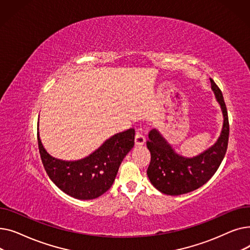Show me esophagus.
Instances as JSON below:
<instances>
[{
  "mask_svg": "<svg viewBox=\"0 0 250 250\" xmlns=\"http://www.w3.org/2000/svg\"><path fill=\"white\" fill-rule=\"evenodd\" d=\"M135 143L137 146H142L145 144V137H144V135L140 132H138L135 136Z\"/></svg>",
  "mask_w": 250,
  "mask_h": 250,
  "instance_id": "esophagus-1",
  "label": "esophagus"
}]
</instances>
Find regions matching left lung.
<instances>
[{"mask_svg":"<svg viewBox=\"0 0 250 250\" xmlns=\"http://www.w3.org/2000/svg\"><path fill=\"white\" fill-rule=\"evenodd\" d=\"M209 81L223 114V126L214 145L199 155L186 157L177 153L157 128L148 135L151 162L147 175L152 186L164 194L180 195L198 189L215 174L224 159L229 139L228 112L221 90L212 79Z\"/></svg>","mask_w":250,"mask_h":250,"instance_id":"8db88e82","label":"left lung"}]
</instances>
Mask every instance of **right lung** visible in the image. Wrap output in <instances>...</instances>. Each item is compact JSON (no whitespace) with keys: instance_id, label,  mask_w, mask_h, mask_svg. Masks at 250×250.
Returning <instances> with one entry per match:
<instances>
[{"instance_id":"1","label":"right lung","mask_w":250,"mask_h":250,"mask_svg":"<svg viewBox=\"0 0 250 250\" xmlns=\"http://www.w3.org/2000/svg\"><path fill=\"white\" fill-rule=\"evenodd\" d=\"M37 140L42 164L51 181L72 198L88 201L98 198L113 185L118 168L135 145V128L111 136L79 160L56 158L43 147L39 132Z\"/></svg>"}]
</instances>
